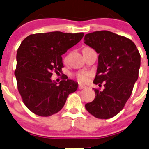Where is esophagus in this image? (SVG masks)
<instances>
[{"instance_id": "1", "label": "esophagus", "mask_w": 149, "mask_h": 149, "mask_svg": "<svg viewBox=\"0 0 149 149\" xmlns=\"http://www.w3.org/2000/svg\"><path fill=\"white\" fill-rule=\"evenodd\" d=\"M86 87H87L86 85H83V84H79V89H80L86 88Z\"/></svg>"}]
</instances>
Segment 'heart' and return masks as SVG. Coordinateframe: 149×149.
Listing matches in <instances>:
<instances>
[{"mask_svg":"<svg viewBox=\"0 0 149 149\" xmlns=\"http://www.w3.org/2000/svg\"><path fill=\"white\" fill-rule=\"evenodd\" d=\"M87 77H88V74L85 72L78 73V74H77V79H78L80 81H85L87 80Z\"/></svg>","mask_w":149,"mask_h":149,"instance_id":"obj_1","label":"heart"}]
</instances>
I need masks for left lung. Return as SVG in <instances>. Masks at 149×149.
I'll return each mask as SVG.
<instances>
[{"instance_id": "left-lung-1", "label": "left lung", "mask_w": 149, "mask_h": 149, "mask_svg": "<svg viewBox=\"0 0 149 149\" xmlns=\"http://www.w3.org/2000/svg\"><path fill=\"white\" fill-rule=\"evenodd\" d=\"M84 40L99 54L93 83H104L102 91L93 89L96 95L85 109L95 117L110 119L123 109L132 94L138 78L140 53L129 38L107 30L87 34Z\"/></svg>"}]
</instances>
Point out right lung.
<instances>
[{
    "mask_svg": "<svg viewBox=\"0 0 149 149\" xmlns=\"http://www.w3.org/2000/svg\"><path fill=\"white\" fill-rule=\"evenodd\" d=\"M80 33L51 32L30 34L22 42L17 52L15 76L24 104L36 115L49 117L60 111L78 83L64 79L57 83L53 72L63 66L62 55L78 43Z\"/></svg>",
    "mask_w": 149,
    "mask_h": 149,
    "instance_id": "add662e5",
    "label": "right lung"
}]
</instances>
